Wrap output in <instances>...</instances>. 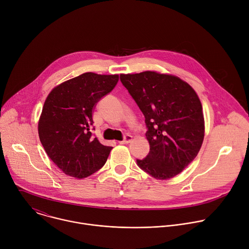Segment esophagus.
I'll return each instance as SVG.
<instances>
[{
	"instance_id": "obj_1",
	"label": "esophagus",
	"mask_w": 249,
	"mask_h": 249,
	"mask_svg": "<svg viewBox=\"0 0 249 249\" xmlns=\"http://www.w3.org/2000/svg\"><path fill=\"white\" fill-rule=\"evenodd\" d=\"M132 140H133V137H132L131 135H126V136H125V138H124V140L119 142V144H121V145H126V144H129V143H131Z\"/></svg>"
}]
</instances>
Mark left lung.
Segmentation results:
<instances>
[{"instance_id":"1","label":"left lung","mask_w":249,"mask_h":249,"mask_svg":"<svg viewBox=\"0 0 249 249\" xmlns=\"http://www.w3.org/2000/svg\"><path fill=\"white\" fill-rule=\"evenodd\" d=\"M120 80L148 127L150 153L137 160L139 167L156 179L172 178L193 161L203 144L205 120L198 94L180 78L156 71L121 74Z\"/></svg>"}]
</instances>
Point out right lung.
I'll return each instance as SVG.
<instances>
[{"label": "right lung", "mask_w": 249, "mask_h": 249, "mask_svg": "<svg viewBox=\"0 0 249 249\" xmlns=\"http://www.w3.org/2000/svg\"><path fill=\"white\" fill-rule=\"evenodd\" d=\"M119 75L84 73L56 86L47 95L38 121V135L50 160L66 174L86 178L107 160L112 147L91 135L92 113L110 92Z\"/></svg>", "instance_id": "obj_1"}]
</instances>
